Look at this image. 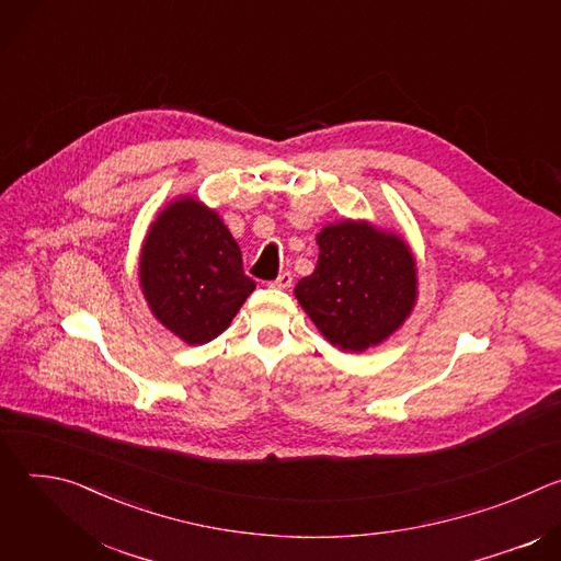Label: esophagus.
<instances>
[{"label":"esophagus","mask_w":561,"mask_h":561,"mask_svg":"<svg viewBox=\"0 0 561 561\" xmlns=\"http://www.w3.org/2000/svg\"><path fill=\"white\" fill-rule=\"evenodd\" d=\"M290 284H293V275L290 273H279L268 286L271 288H279V290H286V288H290Z\"/></svg>","instance_id":"1"}]
</instances>
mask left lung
I'll list each match as a JSON object with an SVG mask.
<instances>
[{
	"label": "left lung",
	"mask_w": 561,
	"mask_h": 561,
	"mask_svg": "<svg viewBox=\"0 0 561 561\" xmlns=\"http://www.w3.org/2000/svg\"><path fill=\"white\" fill-rule=\"evenodd\" d=\"M319 257L295 297L317 331L362 353L404 327L417 304V260L402 232L342 219L317 232Z\"/></svg>",
	"instance_id": "1"
}]
</instances>
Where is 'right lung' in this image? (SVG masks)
I'll return each mask as SVG.
<instances>
[{"instance_id":"1","label":"right lung","mask_w":561,"mask_h":561,"mask_svg":"<svg viewBox=\"0 0 561 561\" xmlns=\"http://www.w3.org/2000/svg\"><path fill=\"white\" fill-rule=\"evenodd\" d=\"M137 277L152 317L188 346L221 335L255 290L224 219L193 195L171 199L150 221Z\"/></svg>"}]
</instances>
